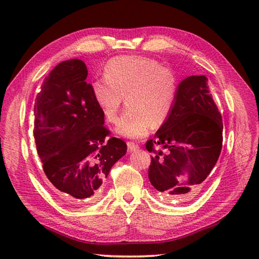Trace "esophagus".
I'll return each instance as SVG.
<instances>
[{"label": "esophagus", "instance_id": "esophagus-1", "mask_svg": "<svg viewBox=\"0 0 259 259\" xmlns=\"http://www.w3.org/2000/svg\"><path fill=\"white\" fill-rule=\"evenodd\" d=\"M126 146H128L129 151H136L139 149V146L137 144H134V142H126Z\"/></svg>", "mask_w": 259, "mask_h": 259}]
</instances>
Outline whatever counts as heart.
<instances>
[{
  "label": "heart",
  "mask_w": 259,
  "mask_h": 259,
  "mask_svg": "<svg viewBox=\"0 0 259 259\" xmlns=\"http://www.w3.org/2000/svg\"><path fill=\"white\" fill-rule=\"evenodd\" d=\"M178 83L171 70L153 59L115 58L104 67V78L93 80L91 93L109 122L118 118L123 98L128 109L115 126V134L139 139L166 122L177 99Z\"/></svg>",
  "instance_id": "1"
}]
</instances>
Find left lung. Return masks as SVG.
Wrapping results in <instances>:
<instances>
[{"instance_id":"left-lung-1","label":"left lung","mask_w":259,"mask_h":259,"mask_svg":"<svg viewBox=\"0 0 259 259\" xmlns=\"http://www.w3.org/2000/svg\"><path fill=\"white\" fill-rule=\"evenodd\" d=\"M222 113L205 75H190L178 84L175 107L155 137L147 141L153 151L149 180L164 200L189 199L216 164L223 146ZM155 144L167 155L153 149Z\"/></svg>"}]
</instances>
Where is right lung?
<instances>
[{"mask_svg":"<svg viewBox=\"0 0 259 259\" xmlns=\"http://www.w3.org/2000/svg\"><path fill=\"white\" fill-rule=\"evenodd\" d=\"M88 70L78 59L59 63L34 104V139L48 181L65 202L97 197L110 169L126 152L93 100Z\"/></svg>","mask_w":259,"mask_h":259,"instance_id":"obj_1","label":"right lung"}]
</instances>
